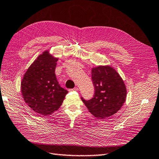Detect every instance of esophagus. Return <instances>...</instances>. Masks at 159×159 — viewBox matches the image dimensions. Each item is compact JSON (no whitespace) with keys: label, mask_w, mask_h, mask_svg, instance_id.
<instances>
[{"label":"esophagus","mask_w":159,"mask_h":159,"mask_svg":"<svg viewBox=\"0 0 159 159\" xmlns=\"http://www.w3.org/2000/svg\"><path fill=\"white\" fill-rule=\"evenodd\" d=\"M78 90H79V88L78 87H75L74 89H71V91H78Z\"/></svg>","instance_id":"34e87169"}]
</instances>
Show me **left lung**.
Masks as SVG:
<instances>
[{
  "label": "left lung",
  "instance_id": "8db88e82",
  "mask_svg": "<svg viewBox=\"0 0 159 159\" xmlns=\"http://www.w3.org/2000/svg\"><path fill=\"white\" fill-rule=\"evenodd\" d=\"M91 76L94 97L89 101L81 99L91 114L97 118L105 119L115 114L123 106L127 89L119 73L109 65L93 67Z\"/></svg>",
  "mask_w": 159,
  "mask_h": 159
}]
</instances>
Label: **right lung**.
<instances>
[{
	"instance_id": "1",
	"label": "right lung",
	"mask_w": 159,
	"mask_h": 159,
	"mask_svg": "<svg viewBox=\"0 0 159 159\" xmlns=\"http://www.w3.org/2000/svg\"><path fill=\"white\" fill-rule=\"evenodd\" d=\"M58 58L43 51L24 74L21 91L25 103L38 115L47 116L58 110L68 91L60 87L55 75Z\"/></svg>"
}]
</instances>
